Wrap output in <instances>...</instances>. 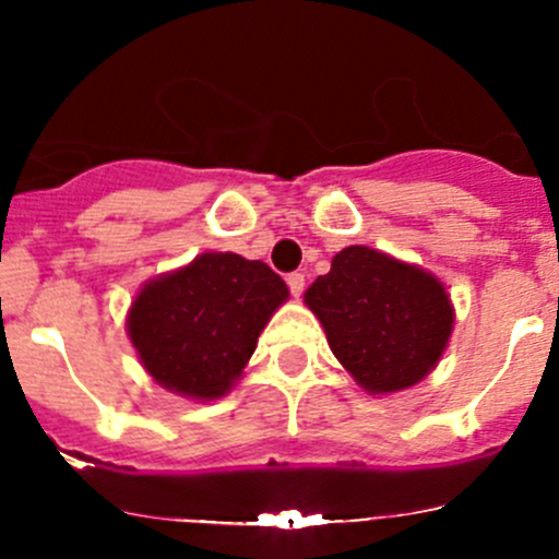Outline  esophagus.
Wrapping results in <instances>:
<instances>
[{
  "instance_id": "esophagus-1",
  "label": "esophagus",
  "mask_w": 559,
  "mask_h": 559,
  "mask_svg": "<svg viewBox=\"0 0 559 559\" xmlns=\"http://www.w3.org/2000/svg\"><path fill=\"white\" fill-rule=\"evenodd\" d=\"M286 284H289L292 297H300L302 289H306V275H302V273H289V275H286Z\"/></svg>"
}]
</instances>
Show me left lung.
<instances>
[{
	"mask_svg": "<svg viewBox=\"0 0 559 559\" xmlns=\"http://www.w3.org/2000/svg\"><path fill=\"white\" fill-rule=\"evenodd\" d=\"M332 354L373 394L425 379L447 348L454 311L438 278L368 246H348L306 292Z\"/></svg>",
	"mask_w": 559,
	"mask_h": 559,
	"instance_id": "obj_1",
	"label": "left lung"
}]
</instances>
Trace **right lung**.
<instances>
[{
    "instance_id": "1",
    "label": "right lung",
    "mask_w": 559,
    "mask_h": 559,
    "mask_svg": "<svg viewBox=\"0 0 559 559\" xmlns=\"http://www.w3.org/2000/svg\"><path fill=\"white\" fill-rule=\"evenodd\" d=\"M289 297L284 278L240 253H202L189 267L145 284L129 311L143 368L170 392L227 394L259 332Z\"/></svg>"
}]
</instances>
